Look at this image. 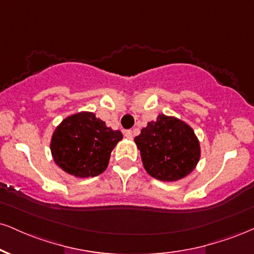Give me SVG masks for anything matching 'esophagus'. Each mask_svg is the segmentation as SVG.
Instances as JSON below:
<instances>
[{
    "label": "esophagus",
    "mask_w": 254,
    "mask_h": 254,
    "mask_svg": "<svg viewBox=\"0 0 254 254\" xmlns=\"http://www.w3.org/2000/svg\"><path fill=\"white\" fill-rule=\"evenodd\" d=\"M124 135H125V137H127V138H132L133 137V132L131 130H127L124 132Z\"/></svg>",
    "instance_id": "1"
}]
</instances>
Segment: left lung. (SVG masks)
Masks as SVG:
<instances>
[{
    "label": "left lung",
    "instance_id": "8db88e82",
    "mask_svg": "<svg viewBox=\"0 0 254 254\" xmlns=\"http://www.w3.org/2000/svg\"><path fill=\"white\" fill-rule=\"evenodd\" d=\"M135 143L146 173L160 181L183 179L200 160V142L194 130L176 117L158 115L140 130Z\"/></svg>",
    "mask_w": 254,
    "mask_h": 254
}]
</instances>
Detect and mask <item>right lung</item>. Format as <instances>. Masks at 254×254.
Here are the masks:
<instances>
[{
  "instance_id": "1",
  "label": "right lung",
  "mask_w": 254,
  "mask_h": 254,
  "mask_svg": "<svg viewBox=\"0 0 254 254\" xmlns=\"http://www.w3.org/2000/svg\"><path fill=\"white\" fill-rule=\"evenodd\" d=\"M122 138L121 131L106 127L93 112H79L64 119L54 130L52 156L69 175L98 176L105 172L111 151Z\"/></svg>"
}]
</instances>
